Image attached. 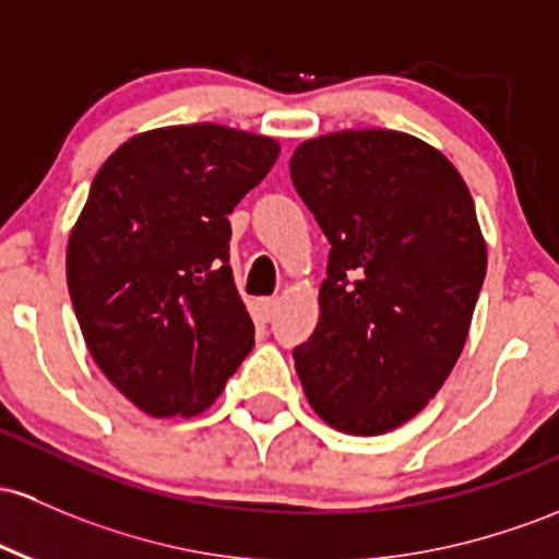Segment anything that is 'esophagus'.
I'll use <instances>...</instances> for the list:
<instances>
[{
	"mask_svg": "<svg viewBox=\"0 0 559 559\" xmlns=\"http://www.w3.org/2000/svg\"><path fill=\"white\" fill-rule=\"evenodd\" d=\"M275 310H278V299H275V297H262V299H257L254 312H257V318H260L262 323L273 321Z\"/></svg>",
	"mask_w": 559,
	"mask_h": 559,
	"instance_id": "1",
	"label": "esophagus"
}]
</instances>
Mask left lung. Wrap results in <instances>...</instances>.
<instances>
[{
	"instance_id": "left-lung-1",
	"label": "left lung",
	"mask_w": 559,
	"mask_h": 559,
	"mask_svg": "<svg viewBox=\"0 0 559 559\" xmlns=\"http://www.w3.org/2000/svg\"><path fill=\"white\" fill-rule=\"evenodd\" d=\"M292 182L331 251L321 318L294 366L310 406L347 435L406 425L443 388L486 278L475 201L425 140L342 130L294 151Z\"/></svg>"
}]
</instances>
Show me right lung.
I'll list each match as a JSON object with an SVG mask.
<instances>
[{
	"mask_svg": "<svg viewBox=\"0 0 559 559\" xmlns=\"http://www.w3.org/2000/svg\"><path fill=\"white\" fill-rule=\"evenodd\" d=\"M278 143L219 124L162 127L116 148L66 249L92 358L145 414L195 416L254 347L230 260L228 214Z\"/></svg>",
	"mask_w": 559,
	"mask_h": 559,
	"instance_id": "add662e5",
	"label": "right lung"
}]
</instances>
